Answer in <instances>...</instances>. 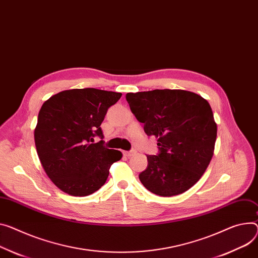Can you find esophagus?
I'll return each mask as SVG.
<instances>
[{"instance_id": "34e87169", "label": "esophagus", "mask_w": 258, "mask_h": 258, "mask_svg": "<svg viewBox=\"0 0 258 258\" xmlns=\"http://www.w3.org/2000/svg\"><path fill=\"white\" fill-rule=\"evenodd\" d=\"M123 154H124V156H126V157H131V156H133V155L135 154V152H134V151H124Z\"/></svg>"}]
</instances>
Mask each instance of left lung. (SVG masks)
<instances>
[{"mask_svg": "<svg viewBox=\"0 0 258 258\" xmlns=\"http://www.w3.org/2000/svg\"><path fill=\"white\" fill-rule=\"evenodd\" d=\"M145 132L158 138L159 154L148 155L143 185L159 196L179 195L198 182L214 154L217 124L209 102L184 90L126 94Z\"/></svg>", "mask_w": 258, "mask_h": 258, "instance_id": "left-lung-1", "label": "left lung"}]
</instances>
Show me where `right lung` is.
I'll use <instances>...</instances> for the list:
<instances>
[{"mask_svg": "<svg viewBox=\"0 0 258 258\" xmlns=\"http://www.w3.org/2000/svg\"><path fill=\"white\" fill-rule=\"evenodd\" d=\"M122 94L93 88L66 90L41 106L34 132L37 154L52 183L72 196H87L106 182L122 153L94 143L101 123Z\"/></svg>", "mask_w": 258, "mask_h": 258, "instance_id": "obj_1", "label": "right lung"}]
</instances>
